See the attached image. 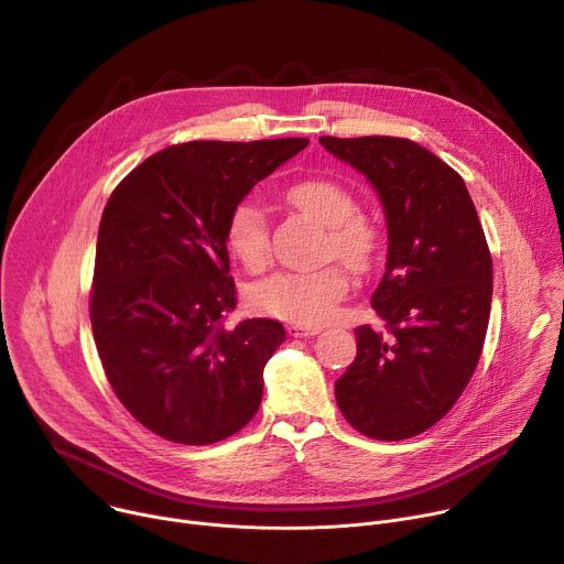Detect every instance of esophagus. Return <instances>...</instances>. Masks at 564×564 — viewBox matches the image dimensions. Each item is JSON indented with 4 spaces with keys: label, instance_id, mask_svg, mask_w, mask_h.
<instances>
[{
    "label": "esophagus",
    "instance_id": "34e87169",
    "mask_svg": "<svg viewBox=\"0 0 564 564\" xmlns=\"http://www.w3.org/2000/svg\"><path fill=\"white\" fill-rule=\"evenodd\" d=\"M290 337H296V339H305V337H314L321 333L318 326H301V324H292L285 328Z\"/></svg>",
    "mask_w": 564,
    "mask_h": 564
}]
</instances>
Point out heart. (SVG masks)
I'll return each mask as SVG.
<instances>
[{
	"mask_svg": "<svg viewBox=\"0 0 564 564\" xmlns=\"http://www.w3.org/2000/svg\"><path fill=\"white\" fill-rule=\"evenodd\" d=\"M285 198L303 216L326 225V252L348 268L366 270L379 248L377 225L355 212L352 194L328 178H303ZM225 243L231 257L250 272H261L270 261V227L263 212L243 200L234 205L225 225ZM348 292V276L339 265L312 272H276L252 290V305L270 316L292 324H321L335 314Z\"/></svg>",
	"mask_w": 564,
	"mask_h": 564,
	"instance_id": "heart-1",
	"label": "heart"
}]
</instances>
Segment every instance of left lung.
<instances>
[{
  "label": "left lung",
  "instance_id": "8db88e82",
  "mask_svg": "<svg viewBox=\"0 0 564 564\" xmlns=\"http://www.w3.org/2000/svg\"><path fill=\"white\" fill-rule=\"evenodd\" d=\"M377 189L388 225L386 272L372 294L381 328L359 326L357 357L337 379L352 429L383 442L437 424L485 346L494 261L462 176L409 138L321 135Z\"/></svg>",
  "mask_w": 564,
  "mask_h": 564
}]
</instances>
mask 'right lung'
<instances>
[{"label": "right lung", "instance_id": "1", "mask_svg": "<svg viewBox=\"0 0 564 564\" xmlns=\"http://www.w3.org/2000/svg\"><path fill=\"white\" fill-rule=\"evenodd\" d=\"M307 138L194 140L149 155L102 212L91 328L122 406L151 433L205 446L259 411L263 368L285 341L274 318L227 328L236 307L227 216Z\"/></svg>", "mask_w": 564, "mask_h": 564}]
</instances>
